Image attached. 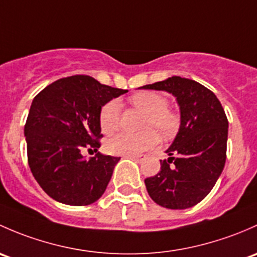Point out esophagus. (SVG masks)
<instances>
[{
	"mask_svg": "<svg viewBox=\"0 0 257 257\" xmlns=\"http://www.w3.org/2000/svg\"><path fill=\"white\" fill-rule=\"evenodd\" d=\"M127 157L132 158V160L137 161V162H141L142 160H144V156H127Z\"/></svg>",
	"mask_w": 257,
	"mask_h": 257,
	"instance_id": "esophagus-1",
	"label": "esophagus"
}]
</instances>
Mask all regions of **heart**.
<instances>
[{"mask_svg":"<svg viewBox=\"0 0 257 257\" xmlns=\"http://www.w3.org/2000/svg\"><path fill=\"white\" fill-rule=\"evenodd\" d=\"M130 102L146 113L142 122V128H145V131L139 135L118 134L111 137L105 145V148L111 155H141L158 144V134L156 131L160 132L163 137H171L178 130V116L168 109L167 99L162 95L151 91L139 92L130 97ZM120 116L121 107L118 101L111 100L105 104L99 113L101 131L106 135L115 132L120 125Z\"/></svg>","mask_w":257,"mask_h":257,"instance_id":"obj_1","label":"heart"}]
</instances>
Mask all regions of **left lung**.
Listing matches in <instances>:
<instances>
[{
  "mask_svg": "<svg viewBox=\"0 0 257 257\" xmlns=\"http://www.w3.org/2000/svg\"><path fill=\"white\" fill-rule=\"evenodd\" d=\"M142 89L165 90L177 99L181 126L161 161V171L145 179L155 203L168 209L194 207L209 194L225 166L227 118L213 91L192 79L172 76Z\"/></svg>",
  "mask_w": 257,
  "mask_h": 257,
  "instance_id": "left-lung-1",
  "label": "left lung"
}]
</instances>
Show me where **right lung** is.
I'll return each instance as SVG.
<instances>
[{
  "instance_id": "add662e5",
  "label": "right lung",
  "mask_w": 257,
  "mask_h": 257,
  "mask_svg": "<svg viewBox=\"0 0 257 257\" xmlns=\"http://www.w3.org/2000/svg\"><path fill=\"white\" fill-rule=\"evenodd\" d=\"M125 92L91 76L73 75L49 84L34 97L25 125L28 165L50 198L81 207L104 194L120 157L97 152L102 137L99 113ZM83 149L97 155L86 160Z\"/></svg>"
}]
</instances>
